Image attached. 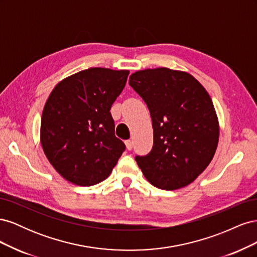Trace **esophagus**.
<instances>
[{
	"label": "esophagus",
	"instance_id": "1",
	"mask_svg": "<svg viewBox=\"0 0 257 257\" xmlns=\"http://www.w3.org/2000/svg\"><path fill=\"white\" fill-rule=\"evenodd\" d=\"M125 146H126V149L127 150H132L133 149V142L128 139V141H125Z\"/></svg>",
	"mask_w": 257,
	"mask_h": 257
}]
</instances>
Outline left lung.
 Segmentation results:
<instances>
[{
	"instance_id": "left-lung-1",
	"label": "left lung",
	"mask_w": 257,
	"mask_h": 257,
	"mask_svg": "<svg viewBox=\"0 0 257 257\" xmlns=\"http://www.w3.org/2000/svg\"><path fill=\"white\" fill-rule=\"evenodd\" d=\"M128 83L152 119V149L135 157L144 176L166 191L192 183L211 162L219 142L208 92L190 74L165 67L136 72Z\"/></svg>"
}]
</instances>
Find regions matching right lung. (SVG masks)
I'll return each instance as SVG.
<instances>
[{"mask_svg": "<svg viewBox=\"0 0 257 257\" xmlns=\"http://www.w3.org/2000/svg\"><path fill=\"white\" fill-rule=\"evenodd\" d=\"M128 71L92 67L62 80L45 104L41 142L46 157L67 181L94 185L110 175L125 150L114 135L110 108Z\"/></svg>", "mask_w": 257, "mask_h": 257, "instance_id": "obj_1", "label": "right lung"}]
</instances>
